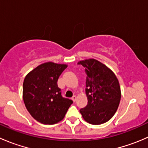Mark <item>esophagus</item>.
<instances>
[{
	"instance_id": "1",
	"label": "esophagus",
	"mask_w": 148,
	"mask_h": 148,
	"mask_svg": "<svg viewBox=\"0 0 148 148\" xmlns=\"http://www.w3.org/2000/svg\"><path fill=\"white\" fill-rule=\"evenodd\" d=\"M77 96H76V95H74V96L72 97V98H71V99H72L73 101H74V102H76V100H77Z\"/></svg>"
}]
</instances>
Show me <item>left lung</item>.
I'll list each match as a JSON object with an SVG mask.
<instances>
[{
    "label": "left lung",
    "mask_w": 148,
    "mask_h": 148,
    "mask_svg": "<svg viewBox=\"0 0 148 148\" xmlns=\"http://www.w3.org/2000/svg\"><path fill=\"white\" fill-rule=\"evenodd\" d=\"M84 67L88 103L79 110L85 121L101 125L110 120L118 108L121 99L120 86L114 73L95 59L79 62Z\"/></svg>",
    "instance_id": "left-lung-1"
}]
</instances>
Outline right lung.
<instances>
[{
  "instance_id": "add662e5",
  "label": "right lung",
  "mask_w": 148,
  "mask_h": 148,
  "mask_svg": "<svg viewBox=\"0 0 148 148\" xmlns=\"http://www.w3.org/2000/svg\"><path fill=\"white\" fill-rule=\"evenodd\" d=\"M67 67L53 62L42 64L26 75L23 84V98L31 115L44 125H53L63 120L73 103L63 97L57 81Z\"/></svg>"
}]
</instances>
